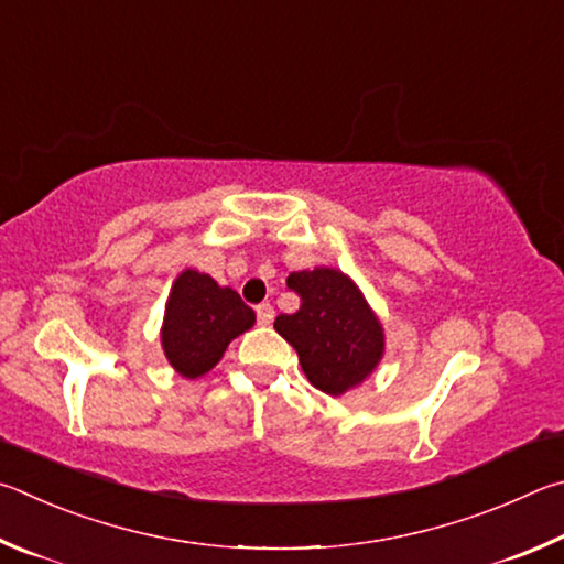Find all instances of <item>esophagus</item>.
<instances>
[{
    "label": "esophagus",
    "instance_id": "1",
    "mask_svg": "<svg viewBox=\"0 0 564 564\" xmlns=\"http://www.w3.org/2000/svg\"><path fill=\"white\" fill-rule=\"evenodd\" d=\"M272 319H274V307L272 304H260V307H257V322L260 324H272Z\"/></svg>",
    "mask_w": 564,
    "mask_h": 564
}]
</instances>
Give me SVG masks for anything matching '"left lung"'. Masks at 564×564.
I'll return each instance as SVG.
<instances>
[{
	"mask_svg": "<svg viewBox=\"0 0 564 564\" xmlns=\"http://www.w3.org/2000/svg\"><path fill=\"white\" fill-rule=\"evenodd\" d=\"M288 288L302 297L294 314L274 319L276 334L297 351L314 389L329 397L361 387L383 359L387 334L359 284L337 267L292 272Z\"/></svg>",
	"mask_w": 564,
	"mask_h": 564,
	"instance_id": "1",
	"label": "left lung"
}]
</instances>
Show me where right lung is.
<instances>
[{
  "instance_id": "right-lung-1",
  "label": "right lung",
  "mask_w": 564,
  "mask_h": 564,
  "mask_svg": "<svg viewBox=\"0 0 564 564\" xmlns=\"http://www.w3.org/2000/svg\"><path fill=\"white\" fill-rule=\"evenodd\" d=\"M254 312L232 288L187 267L173 280L161 324V347L185 379H200L217 367L235 337L252 329Z\"/></svg>"
}]
</instances>
